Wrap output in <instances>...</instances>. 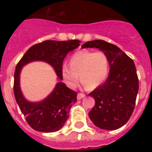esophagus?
I'll return each mask as SVG.
<instances>
[{
	"label": "esophagus",
	"mask_w": 152,
	"mask_h": 152,
	"mask_svg": "<svg viewBox=\"0 0 152 152\" xmlns=\"http://www.w3.org/2000/svg\"><path fill=\"white\" fill-rule=\"evenodd\" d=\"M85 97V95L83 94V93H78V95H77V99L79 100L81 99H83V98Z\"/></svg>",
	"instance_id": "34e87169"
}]
</instances>
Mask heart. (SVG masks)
Returning <instances> with one entry per match:
<instances>
[{"label": "heart", "mask_w": 152, "mask_h": 152, "mask_svg": "<svg viewBox=\"0 0 152 152\" xmlns=\"http://www.w3.org/2000/svg\"><path fill=\"white\" fill-rule=\"evenodd\" d=\"M109 59L102 51L82 50L74 53L69 59V65L61 67V76L71 88L77 84L79 75L81 82L88 88L100 85L108 75Z\"/></svg>", "instance_id": "obj_1"}]
</instances>
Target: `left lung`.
Returning <instances> with one entry per match:
<instances>
[{"label":"left lung","mask_w":152,"mask_h":152,"mask_svg":"<svg viewBox=\"0 0 152 152\" xmlns=\"http://www.w3.org/2000/svg\"><path fill=\"white\" fill-rule=\"evenodd\" d=\"M82 48L104 52L110 65L106 82L89 94L95 100L89 118L102 129H118L127 123L135 107L139 81L134 62L118 46L103 40L88 42Z\"/></svg>","instance_id":"8db88e82"}]
</instances>
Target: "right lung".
<instances>
[{"label":"right lung","mask_w":152,"mask_h":152,"mask_svg":"<svg viewBox=\"0 0 152 152\" xmlns=\"http://www.w3.org/2000/svg\"><path fill=\"white\" fill-rule=\"evenodd\" d=\"M80 41L47 40L31 46L25 53L15 67L14 74V95L20 110L24 114L32 129L42 132H53L60 130L69 118L72 105L76 102L77 93L67 88L63 82L56 83L51 93L39 102L25 99L20 88V73L23 67L33 61H43L50 64L62 80L61 67L64 57L70 51L80 46Z\"/></svg>","instance_id":"obj_1"}]
</instances>
